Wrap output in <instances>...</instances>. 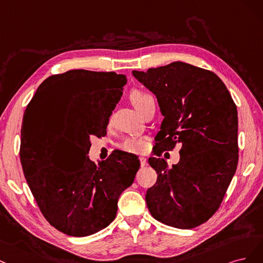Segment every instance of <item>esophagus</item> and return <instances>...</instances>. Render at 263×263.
<instances>
[{"instance_id":"34e87169","label":"esophagus","mask_w":263,"mask_h":263,"mask_svg":"<svg viewBox=\"0 0 263 263\" xmlns=\"http://www.w3.org/2000/svg\"><path fill=\"white\" fill-rule=\"evenodd\" d=\"M140 162H141V166L143 167V166H145V165H146V163H147V159H146V157L141 156V157H140Z\"/></svg>"}]
</instances>
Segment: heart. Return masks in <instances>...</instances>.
<instances>
[{
    "mask_svg": "<svg viewBox=\"0 0 263 263\" xmlns=\"http://www.w3.org/2000/svg\"><path fill=\"white\" fill-rule=\"evenodd\" d=\"M148 96L149 95L146 94V92L134 90L132 91L130 98L133 106L138 110L140 106L143 104V101L145 100ZM120 147L126 152H129V153H141V152L145 148V142L139 138H133V137L126 138L121 142Z\"/></svg>",
    "mask_w": 263,
    "mask_h": 263,
    "instance_id": "heart-1",
    "label": "heart"
}]
</instances>
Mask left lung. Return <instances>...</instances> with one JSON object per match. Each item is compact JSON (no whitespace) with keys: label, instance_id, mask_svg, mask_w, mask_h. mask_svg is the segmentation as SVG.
Listing matches in <instances>:
<instances>
[{"label":"left lung","instance_id":"left-lung-1","mask_svg":"<svg viewBox=\"0 0 263 263\" xmlns=\"http://www.w3.org/2000/svg\"><path fill=\"white\" fill-rule=\"evenodd\" d=\"M135 79L156 96L164 120L154 155L180 144V160L149 157L157 181L146 192L157 221L181 230L206 222L219 208L238 163V116L225 84L213 72L173 62Z\"/></svg>","mask_w":263,"mask_h":263}]
</instances>
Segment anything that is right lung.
<instances>
[{"label": "right lung", "mask_w": 263, "mask_h": 263, "mask_svg": "<svg viewBox=\"0 0 263 263\" xmlns=\"http://www.w3.org/2000/svg\"><path fill=\"white\" fill-rule=\"evenodd\" d=\"M126 82L115 72L71 70L42 82L27 106L23 172L41 213L69 236L92 235L111 223L140 168L138 156L122 151L98 165L87 155L90 138L106 134Z\"/></svg>", "instance_id": "right-lung-1"}]
</instances>
